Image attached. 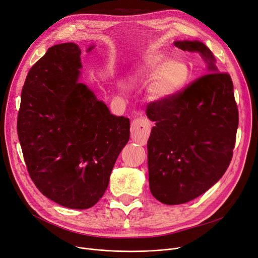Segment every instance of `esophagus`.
<instances>
[{"mask_svg":"<svg viewBox=\"0 0 258 258\" xmlns=\"http://www.w3.org/2000/svg\"><path fill=\"white\" fill-rule=\"evenodd\" d=\"M151 122L147 118H137L132 122L131 137L140 144H145L150 135Z\"/></svg>","mask_w":258,"mask_h":258,"instance_id":"1","label":"esophagus"}]
</instances>
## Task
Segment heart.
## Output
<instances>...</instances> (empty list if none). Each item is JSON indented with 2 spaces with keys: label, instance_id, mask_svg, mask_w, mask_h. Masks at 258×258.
Here are the masks:
<instances>
[{
  "label": "heart",
  "instance_id": "1",
  "mask_svg": "<svg viewBox=\"0 0 258 258\" xmlns=\"http://www.w3.org/2000/svg\"><path fill=\"white\" fill-rule=\"evenodd\" d=\"M135 77L138 81L151 80L148 89L150 100L165 102L185 87L189 78V67L180 58L167 60L162 53H152L138 66Z\"/></svg>",
  "mask_w": 258,
  "mask_h": 258
}]
</instances>
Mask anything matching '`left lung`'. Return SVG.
<instances>
[{
	"label": "left lung",
	"instance_id": "obj_1",
	"mask_svg": "<svg viewBox=\"0 0 258 258\" xmlns=\"http://www.w3.org/2000/svg\"><path fill=\"white\" fill-rule=\"evenodd\" d=\"M174 45L200 53L209 74L169 101L147 107L156 123L148 141L150 189L170 206L195 199L219 180L231 162L238 127L232 79L219 73L212 51L199 41Z\"/></svg>",
	"mask_w": 258,
	"mask_h": 258
}]
</instances>
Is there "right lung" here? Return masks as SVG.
Here are the masks:
<instances>
[{"label":"right lung","mask_w":258,"mask_h":258,"mask_svg":"<svg viewBox=\"0 0 258 258\" xmlns=\"http://www.w3.org/2000/svg\"><path fill=\"white\" fill-rule=\"evenodd\" d=\"M80 54L75 43L58 44L31 67L21 94L18 136L39 191L60 206L84 210L105 193L130 139V119L110 114L78 82Z\"/></svg>","instance_id":"right-lung-1"}]
</instances>
